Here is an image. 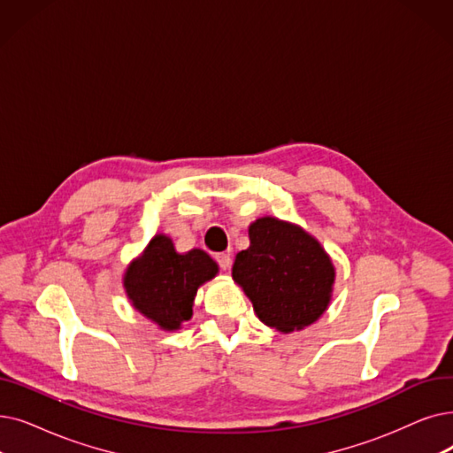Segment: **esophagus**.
<instances>
[{"mask_svg": "<svg viewBox=\"0 0 453 453\" xmlns=\"http://www.w3.org/2000/svg\"><path fill=\"white\" fill-rule=\"evenodd\" d=\"M216 263L220 265L222 270H229V266H231V255L229 253H219V255H216Z\"/></svg>", "mask_w": 453, "mask_h": 453, "instance_id": "1", "label": "esophagus"}]
</instances>
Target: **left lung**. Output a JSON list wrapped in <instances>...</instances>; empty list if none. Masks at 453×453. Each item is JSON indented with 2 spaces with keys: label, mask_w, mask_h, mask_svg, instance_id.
<instances>
[{
  "label": "left lung",
  "mask_w": 453,
  "mask_h": 453,
  "mask_svg": "<svg viewBox=\"0 0 453 453\" xmlns=\"http://www.w3.org/2000/svg\"><path fill=\"white\" fill-rule=\"evenodd\" d=\"M248 234L250 248L234 257L233 280L259 320L281 333L317 322L335 283V266L320 242L273 216L255 220Z\"/></svg>",
  "instance_id": "1"
}]
</instances>
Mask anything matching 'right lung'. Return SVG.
Listing matches in <instances>:
<instances>
[{"mask_svg": "<svg viewBox=\"0 0 453 453\" xmlns=\"http://www.w3.org/2000/svg\"><path fill=\"white\" fill-rule=\"evenodd\" d=\"M219 273L203 250L178 253L166 234H155L139 259L124 275V288L133 307L161 329L175 331L190 320L200 285Z\"/></svg>", "mask_w": 453, "mask_h": 453, "instance_id": "add662e5", "label": "right lung"}]
</instances>
